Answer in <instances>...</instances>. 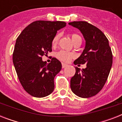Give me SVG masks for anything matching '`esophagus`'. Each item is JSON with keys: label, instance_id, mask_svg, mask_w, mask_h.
<instances>
[{"label": "esophagus", "instance_id": "1", "mask_svg": "<svg viewBox=\"0 0 122 122\" xmlns=\"http://www.w3.org/2000/svg\"><path fill=\"white\" fill-rule=\"evenodd\" d=\"M67 66H68V65H66V64H65V63H62V68H64L65 67H66Z\"/></svg>", "mask_w": 122, "mask_h": 122}]
</instances>
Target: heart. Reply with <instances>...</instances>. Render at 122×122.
<instances>
[{
	"mask_svg": "<svg viewBox=\"0 0 122 122\" xmlns=\"http://www.w3.org/2000/svg\"><path fill=\"white\" fill-rule=\"evenodd\" d=\"M70 37L75 45L81 44L82 40H81V37L78 34H77V33H71V34H70ZM59 37H60L59 34H56L53 37L51 42L52 46L54 47V46L57 45V43H58V41H59ZM56 57L60 61H62L63 62H68L72 59L73 57H74V54L71 53V52H70L61 50V51H59L56 53Z\"/></svg>",
	"mask_w": 122,
	"mask_h": 122,
	"instance_id": "1",
	"label": "heart"
}]
</instances>
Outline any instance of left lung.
<instances>
[{"mask_svg":"<svg viewBox=\"0 0 122 122\" xmlns=\"http://www.w3.org/2000/svg\"><path fill=\"white\" fill-rule=\"evenodd\" d=\"M70 25L78 28L85 40V47L74 64H86L85 69L75 67L70 80L71 89L82 98L96 95L104 87L112 68L113 54L108 39L100 30L86 21H73Z\"/></svg>","mask_w":122,"mask_h":122,"instance_id":"left-lung-1","label":"left lung"}]
</instances>
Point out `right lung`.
Listing matches in <instances>:
<instances>
[{"label": "right lung", "mask_w": 122, "mask_h": 122, "mask_svg": "<svg viewBox=\"0 0 122 122\" xmlns=\"http://www.w3.org/2000/svg\"><path fill=\"white\" fill-rule=\"evenodd\" d=\"M64 21H36L26 26L16 39L12 61L23 89L35 97L47 96L54 89V77L61 71V62L52 57L50 63L42 56L52 51V40Z\"/></svg>", "instance_id": "right-lung-1"}]
</instances>
